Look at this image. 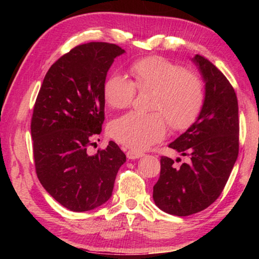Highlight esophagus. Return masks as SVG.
<instances>
[{
	"mask_svg": "<svg viewBox=\"0 0 259 259\" xmlns=\"http://www.w3.org/2000/svg\"><path fill=\"white\" fill-rule=\"evenodd\" d=\"M143 156H144L143 153H138V152H134V151L126 152V157H128L129 160H136V159H139V157H143Z\"/></svg>",
	"mask_w": 259,
	"mask_h": 259,
	"instance_id": "obj_1",
	"label": "esophagus"
}]
</instances>
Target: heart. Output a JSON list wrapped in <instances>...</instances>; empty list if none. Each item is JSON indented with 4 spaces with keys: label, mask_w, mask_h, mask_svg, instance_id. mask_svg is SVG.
<instances>
[{
    "label": "heart",
    "mask_w": 259,
    "mask_h": 259,
    "mask_svg": "<svg viewBox=\"0 0 259 259\" xmlns=\"http://www.w3.org/2000/svg\"><path fill=\"white\" fill-rule=\"evenodd\" d=\"M129 74L131 81L112 75L105 82L103 95L107 106L126 108L133 103L135 89L152 90L151 109L159 112L130 113L113 121L109 134L122 145L139 152L160 142L166 134L164 117L177 130L187 129L196 120L204 100L202 81L196 74L160 56L135 61Z\"/></svg>",
    "instance_id": "1"
}]
</instances>
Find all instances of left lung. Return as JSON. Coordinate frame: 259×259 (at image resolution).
<instances>
[{
    "label": "left lung",
    "mask_w": 259,
    "mask_h": 259,
    "mask_svg": "<svg viewBox=\"0 0 259 259\" xmlns=\"http://www.w3.org/2000/svg\"><path fill=\"white\" fill-rule=\"evenodd\" d=\"M192 61L204 82V100L194 123L169 147L190 161L175 168L174 160L161 157L160 178L153 200L164 212L190 216L213 203L239 154V107L235 91L219 69L202 56Z\"/></svg>",
    "instance_id": "left-lung-1"
}]
</instances>
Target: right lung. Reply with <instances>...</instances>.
I'll list each match as a JSON object with an SVG mask.
<instances>
[{
	"label": "right lung",
	"mask_w": 259,
	"mask_h": 259,
	"mask_svg": "<svg viewBox=\"0 0 259 259\" xmlns=\"http://www.w3.org/2000/svg\"><path fill=\"white\" fill-rule=\"evenodd\" d=\"M124 52L105 42L75 47L49 68L35 102L30 131L37 178L71 211H89L107 202L125 162L112 140L105 150L87 153L102 133L107 72Z\"/></svg>",
	"instance_id": "1"
}]
</instances>
